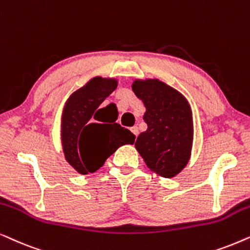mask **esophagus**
I'll list each match as a JSON object with an SVG mask.
<instances>
[{
  "instance_id": "1",
  "label": "esophagus",
  "mask_w": 250,
  "mask_h": 250,
  "mask_svg": "<svg viewBox=\"0 0 250 250\" xmlns=\"http://www.w3.org/2000/svg\"><path fill=\"white\" fill-rule=\"evenodd\" d=\"M130 130H131V132H132V134H134V135L136 136V137H137V136H138V134H139L138 127H136V125H134V127H132V128L130 129Z\"/></svg>"
}]
</instances>
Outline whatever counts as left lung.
Here are the masks:
<instances>
[{"mask_svg": "<svg viewBox=\"0 0 250 250\" xmlns=\"http://www.w3.org/2000/svg\"><path fill=\"white\" fill-rule=\"evenodd\" d=\"M132 91L144 103L147 130L135 143L152 171L165 178L179 174L188 165L193 142L192 111L181 92L158 79L135 80Z\"/></svg>", "mask_w": 250, "mask_h": 250, "instance_id": "left-lung-1", "label": "left lung"}]
</instances>
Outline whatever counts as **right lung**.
Wrapping results in <instances>:
<instances>
[{"label": "right lung", "mask_w": 250, "mask_h": 250, "mask_svg": "<svg viewBox=\"0 0 250 250\" xmlns=\"http://www.w3.org/2000/svg\"><path fill=\"white\" fill-rule=\"evenodd\" d=\"M116 85L115 79L96 76L73 92L64 106L62 151L66 161L79 174L95 172L120 146L134 144L135 135L116 123V119L108 120L103 113L105 108H99Z\"/></svg>", "instance_id": "1"}]
</instances>
